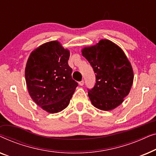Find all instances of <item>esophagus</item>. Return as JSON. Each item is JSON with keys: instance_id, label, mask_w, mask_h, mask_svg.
Segmentation results:
<instances>
[{"instance_id": "34e87169", "label": "esophagus", "mask_w": 156, "mask_h": 156, "mask_svg": "<svg viewBox=\"0 0 156 156\" xmlns=\"http://www.w3.org/2000/svg\"><path fill=\"white\" fill-rule=\"evenodd\" d=\"M84 81H81V82H79V84H80V86H83V85H84Z\"/></svg>"}]
</instances>
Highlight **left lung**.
<instances>
[{"instance_id": "left-lung-1", "label": "left lung", "mask_w": 156, "mask_h": 156, "mask_svg": "<svg viewBox=\"0 0 156 156\" xmlns=\"http://www.w3.org/2000/svg\"><path fill=\"white\" fill-rule=\"evenodd\" d=\"M96 73V84L88 89L93 106L109 111L122 104L129 94L133 82L131 65L121 48L108 40L82 50Z\"/></svg>"}]
</instances>
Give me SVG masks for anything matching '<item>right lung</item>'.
I'll use <instances>...</instances> for the list:
<instances>
[{
  "mask_svg": "<svg viewBox=\"0 0 156 156\" xmlns=\"http://www.w3.org/2000/svg\"><path fill=\"white\" fill-rule=\"evenodd\" d=\"M69 58V51L56 40L38 47L27 59L25 76L29 94L50 114L67 107L78 86L72 78Z\"/></svg>",
  "mask_w": 156,
  "mask_h": 156,
  "instance_id": "add662e5",
  "label": "right lung"
}]
</instances>
